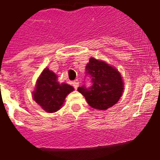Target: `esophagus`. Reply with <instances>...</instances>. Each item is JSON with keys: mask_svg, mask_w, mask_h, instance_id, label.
Returning a JSON list of instances; mask_svg holds the SVG:
<instances>
[{"mask_svg": "<svg viewBox=\"0 0 160 160\" xmlns=\"http://www.w3.org/2000/svg\"><path fill=\"white\" fill-rule=\"evenodd\" d=\"M72 84H73V86H74V88H75V90H77L78 87H79V82H78V81H74Z\"/></svg>", "mask_w": 160, "mask_h": 160, "instance_id": "1", "label": "esophagus"}]
</instances>
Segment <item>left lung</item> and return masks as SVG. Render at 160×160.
Returning <instances> with one entry per match:
<instances>
[{
  "instance_id": "left-lung-1",
  "label": "left lung",
  "mask_w": 160,
  "mask_h": 160,
  "mask_svg": "<svg viewBox=\"0 0 160 160\" xmlns=\"http://www.w3.org/2000/svg\"><path fill=\"white\" fill-rule=\"evenodd\" d=\"M87 75H90L92 85L78 88L90 106L105 110L116 104L123 94L124 82L121 74L103 60L90 58L86 65Z\"/></svg>"
}]
</instances>
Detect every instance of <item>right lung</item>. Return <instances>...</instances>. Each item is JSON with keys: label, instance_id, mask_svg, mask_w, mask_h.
Returning a JSON list of instances; mask_svg holds the SVG:
<instances>
[{"label": "right lung", "instance_id": "obj_1", "mask_svg": "<svg viewBox=\"0 0 160 160\" xmlns=\"http://www.w3.org/2000/svg\"><path fill=\"white\" fill-rule=\"evenodd\" d=\"M74 90L71 85L59 83L57 75L48 68H45L36 81L33 99L48 113H54L62 107L65 97Z\"/></svg>", "mask_w": 160, "mask_h": 160}]
</instances>
